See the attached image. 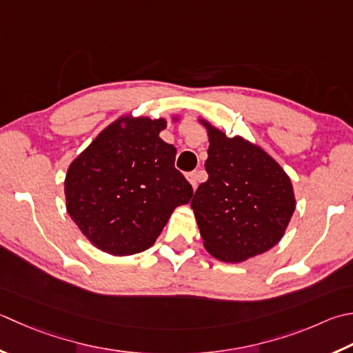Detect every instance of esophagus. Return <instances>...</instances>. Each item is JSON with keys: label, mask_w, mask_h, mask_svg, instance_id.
<instances>
[{"label": "esophagus", "mask_w": 353, "mask_h": 353, "mask_svg": "<svg viewBox=\"0 0 353 353\" xmlns=\"http://www.w3.org/2000/svg\"><path fill=\"white\" fill-rule=\"evenodd\" d=\"M186 179H188V181H190L192 190H196L197 188V182H199V172L197 171H191V172H188V176H186Z\"/></svg>", "instance_id": "34e87169"}]
</instances>
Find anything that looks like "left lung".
<instances>
[{"mask_svg": "<svg viewBox=\"0 0 353 353\" xmlns=\"http://www.w3.org/2000/svg\"><path fill=\"white\" fill-rule=\"evenodd\" d=\"M203 125L210 136L208 181L199 185L191 208L206 251L239 263L279 243L295 211L292 183L261 148Z\"/></svg>", "mask_w": 353, "mask_h": 353, "instance_id": "1", "label": "left lung"}]
</instances>
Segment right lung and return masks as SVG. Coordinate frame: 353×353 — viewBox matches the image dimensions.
<instances>
[{
  "instance_id": "obj_1",
  "label": "right lung",
  "mask_w": 353,
  "mask_h": 353,
  "mask_svg": "<svg viewBox=\"0 0 353 353\" xmlns=\"http://www.w3.org/2000/svg\"><path fill=\"white\" fill-rule=\"evenodd\" d=\"M165 127V119L116 121L68 168L67 211L99 250L113 255L148 250L171 212L190 202L192 186L174 167V145L159 137Z\"/></svg>"
}]
</instances>
